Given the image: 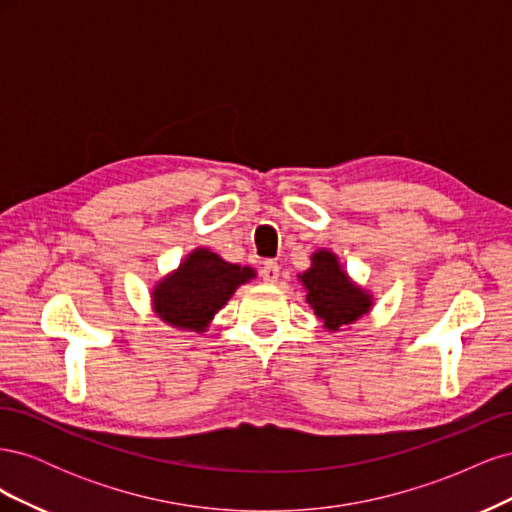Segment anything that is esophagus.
I'll use <instances>...</instances> for the list:
<instances>
[{
    "label": "esophagus",
    "mask_w": 512,
    "mask_h": 512,
    "mask_svg": "<svg viewBox=\"0 0 512 512\" xmlns=\"http://www.w3.org/2000/svg\"><path fill=\"white\" fill-rule=\"evenodd\" d=\"M260 275L267 284H275L277 277H280V265H277V262H273V260H269V262H265V265H262Z\"/></svg>",
    "instance_id": "obj_1"
}]
</instances>
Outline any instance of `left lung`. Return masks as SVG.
Returning a JSON list of instances; mask_svg holds the SVG:
<instances>
[{
  "mask_svg": "<svg viewBox=\"0 0 512 512\" xmlns=\"http://www.w3.org/2000/svg\"><path fill=\"white\" fill-rule=\"evenodd\" d=\"M299 280L307 290V303L329 331H339L369 312V294L350 282L337 256L327 250L312 256V267Z\"/></svg>",
  "mask_w": 512,
  "mask_h": 512,
  "instance_id": "obj_1",
  "label": "left lung"
}]
</instances>
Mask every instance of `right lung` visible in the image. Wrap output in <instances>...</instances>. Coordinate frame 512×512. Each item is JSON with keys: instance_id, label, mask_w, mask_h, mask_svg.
<instances>
[{"instance_id": "obj_1", "label": "right lung", "mask_w": 512, "mask_h": 512, "mask_svg": "<svg viewBox=\"0 0 512 512\" xmlns=\"http://www.w3.org/2000/svg\"><path fill=\"white\" fill-rule=\"evenodd\" d=\"M252 277L256 273L250 267L230 265L209 250H194L153 290V307L173 327L203 333L232 292Z\"/></svg>"}]
</instances>
